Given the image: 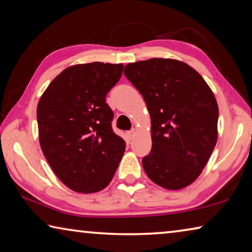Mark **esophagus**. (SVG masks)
I'll use <instances>...</instances> for the list:
<instances>
[{
  "instance_id": "34e87169",
  "label": "esophagus",
  "mask_w": 252,
  "mask_h": 252,
  "mask_svg": "<svg viewBox=\"0 0 252 252\" xmlns=\"http://www.w3.org/2000/svg\"><path fill=\"white\" fill-rule=\"evenodd\" d=\"M127 135H129L130 139H133L135 135V129H131L130 131H127Z\"/></svg>"
}]
</instances>
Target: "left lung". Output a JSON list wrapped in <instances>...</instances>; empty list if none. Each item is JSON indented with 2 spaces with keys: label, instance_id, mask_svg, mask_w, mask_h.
<instances>
[{
  "label": "left lung",
  "instance_id": "1",
  "mask_svg": "<svg viewBox=\"0 0 252 252\" xmlns=\"http://www.w3.org/2000/svg\"><path fill=\"white\" fill-rule=\"evenodd\" d=\"M125 75L151 118L152 149L142 159L147 176L169 190L191 185L218 138L219 109L211 89L194 69L173 59L129 63Z\"/></svg>",
  "mask_w": 252,
  "mask_h": 252
}]
</instances>
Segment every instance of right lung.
I'll list each match as a JSON object with an SVG mask.
<instances>
[{"label": "right lung", "instance_id": "1", "mask_svg": "<svg viewBox=\"0 0 252 252\" xmlns=\"http://www.w3.org/2000/svg\"><path fill=\"white\" fill-rule=\"evenodd\" d=\"M122 71L123 64L102 62L72 65L49 84L37 104L42 151L57 177L76 192L104 189L125 153L105 103Z\"/></svg>", "mask_w": 252, "mask_h": 252}]
</instances>
